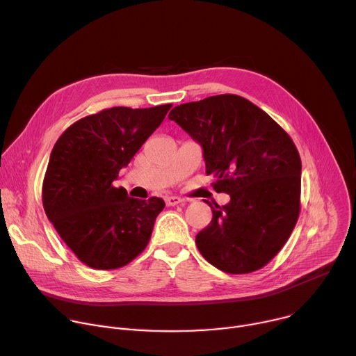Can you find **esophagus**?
<instances>
[{
    "instance_id": "1",
    "label": "esophagus",
    "mask_w": 356,
    "mask_h": 356,
    "mask_svg": "<svg viewBox=\"0 0 356 356\" xmlns=\"http://www.w3.org/2000/svg\"><path fill=\"white\" fill-rule=\"evenodd\" d=\"M165 201L168 206H177V204H180V202H183V198L177 197V195H166Z\"/></svg>"
}]
</instances>
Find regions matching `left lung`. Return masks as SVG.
Segmentation results:
<instances>
[{
  "mask_svg": "<svg viewBox=\"0 0 356 356\" xmlns=\"http://www.w3.org/2000/svg\"><path fill=\"white\" fill-rule=\"evenodd\" d=\"M169 120L202 147L206 173L228 204H211L213 220L195 236L217 269L242 275L269 264L300 213L301 161L291 138L265 111L235 94L175 107Z\"/></svg>",
  "mask_w": 356,
  "mask_h": 356,
  "instance_id": "obj_1",
  "label": "left lung"
}]
</instances>
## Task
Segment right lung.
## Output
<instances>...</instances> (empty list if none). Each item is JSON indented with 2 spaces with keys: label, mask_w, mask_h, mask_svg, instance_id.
Here are the masks:
<instances>
[{
  "label": "right lung",
  "mask_w": 356,
  "mask_h": 356,
  "mask_svg": "<svg viewBox=\"0 0 356 356\" xmlns=\"http://www.w3.org/2000/svg\"><path fill=\"white\" fill-rule=\"evenodd\" d=\"M170 107L103 110L70 125L55 143L42 186L43 209L87 266L118 269L146 248L165 201L128 197L113 183Z\"/></svg>",
  "instance_id": "right-lung-1"
}]
</instances>
